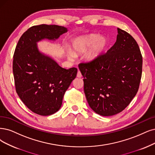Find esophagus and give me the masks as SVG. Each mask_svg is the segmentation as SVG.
Instances as JSON below:
<instances>
[{
  "label": "esophagus",
  "mask_w": 155,
  "mask_h": 155,
  "mask_svg": "<svg viewBox=\"0 0 155 155\" xmlns=\"http://www.w3.org/2000/svg\"><path fill=\"white\" fill-rule=\"evenodd\" d=\"M77 77L78 78H81L82 77V73H81V71H80L79 70L78 71V73H77Z\"/></svg>",
  "instance_id": "1"
}]
</instances>
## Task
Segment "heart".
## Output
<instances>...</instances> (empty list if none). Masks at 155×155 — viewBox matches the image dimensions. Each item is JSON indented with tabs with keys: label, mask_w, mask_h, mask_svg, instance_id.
I'll return each instance as SVG.
<instances>
[{
	"label": "heart",
	"mask_w": 155,
	"mask_h": 155,
	"mask_svg": "<svg viewBox=\"0 0 155 155\" xmlns=\"http://www.w3.org/2000/svg\"><path fill=\"white\" fill-rule=\"evenodd\" d=\"M108 46V40L104 36H100L98 34H91L87 36L79 37L74 40L72 44L73 51L68 54L69 58L73 59L74 54L85 53L91 47V49L85 55V59L88 62L93 61L102 55Z\"/></svg>",
	"instance_id": "1"
}]
</instances>
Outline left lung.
<instances>
[{"label":"left lung","mask_w":155,"mask_h":155,"mask_svg":"<svg viewBox=\"0 0 155 155\" xmlns=\"http://www.w3.org/2000/svg\"><path fill=\"white\" fill-rule=\"evenodd\" d=\"M117 33L116 42L107 53L78 64L88 104L103 116L115 115L130 104L142 77V56L138 44L127 32L117 28Z\"/></svg>","instance_id":"left-lung-1"}]
</instances>
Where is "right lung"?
Instances as JSON below:
<instances>
[{
    "label": "right lung",
    "instance_id": "obj_1",
    "mask_svg": "<svg viewBox=\"0 0 155 155\" xmlns=\"http://www.w3.org/2000/svg\"><path fill=\"white\" fill-rule=\"evenodd\" d=\"M67 31L55 25H34L22 34L16 45L13 62L16 91L28 109L40 116H50L59 110L77 68H61L40 52L36 43L57 39Z\"/></svg>",
    "mask_w": 155,
    "mask_h": 155
}]
</instances>
